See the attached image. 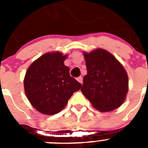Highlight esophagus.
Returning a JSON list of instances; mask_svg holds the SVG:
<instances>
[{"label":"esophagus","instance_id":"1","mask_svg":"<svg viewBox=\"0 0 148 148\" xmlns=\"http://www.w3.org/2000/svg\"><path fill=\"white\" fill-rule=\"evenodd\" d=\"M77 81H78L80 84H82V83H83L82 77H79L78 78H77Z\"/></svg>","mask_w":148,"mask_h":148}]
</instances>
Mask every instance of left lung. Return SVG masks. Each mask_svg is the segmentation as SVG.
Masks as SVG:
<instances>
[{
  "mask_svg": "<svg viewBox=\"0 0 148 148\" xmlns=\"http://www.w3.org/2000/svg\"><path fill=\"white\" fill-rule=\"evenodd\" d=\"M87 74L81 91L99 111L110 112L120 107L128 92V77L120 62L102 49L84 52Z\"/></svg>",
  "mask_w": 148,
  "mask_h": 148,
  "instance_id": "1",
  "label": "left lung"
}]
</instances>
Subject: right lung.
I'll return each instance as SVG.
<instances>
[{
	"instance_id": "add662e5",
	"label": "right lung",
	"mask_w": 148,
	"mask_h": 148,
	"mask_svg": "<svg viewBox=\"0 0 148 148\" xmlns=\"http://www.w3.org/2000/svg\"><path fill=\"white\" fill-rule=\"evenodd\" d=\"M67 55L61 52L44 53L28 67L24 90L31 105L41 113L52 115L66 107L73 93L82 84L69 74L64 62Z\"/></svg>"
}]
</instances>
